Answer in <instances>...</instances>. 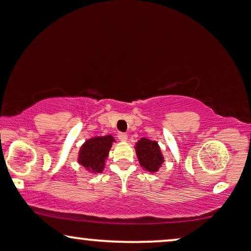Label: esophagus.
<instances>
[{
	"label": "esophagus",
	"mask_w": 251,
	"mask_h": 251,
	"mask_svg": "<svg viewBox=\"0 0 251 251\" xmlns=\"http://www.w3.org/2000/svg\"><path fill=\"white\" fill-rule=\"evenodd\" d=\"M118 137H119V139L121 142H126V141H128V135H126V133L120 132L119 135H118Z\"/></svg>",
	"instance_id": "esophagus-1"
}]
</instances>
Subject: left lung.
Masks as SVG:
<instances>
[{
  "instance_id": "left-lung-1",
  "label": "left lung",
  "mask_w": 251,
  "mask_h": 251,
  "mask_svg": "<svg viewBox=\"0 0 251 251\" xmlns=\"http://www.w3.org/2000/svg\"><path fill=\"white\" fill-rule=\"evenodd\" d=\"M133 148H135L139 165L144 171L150 174L159 172V169L165 162V158L157 142L143 137L136 143Z\"/></svg>"
}]
</instances>
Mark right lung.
<instances>
[{
    "mask_svg": "<svg viewBox=\"0 0 251 251\" xmlns=\"http://www.w3.org/2000/svg\"><path fill=\"white\" fill-rule=\"evenodd\" d=\"M115 138L112 135L96 136L86 139L78 151L77 162L91 174L102 173Z\"/></svg>",
    "mask_w": 251,
    "mask_h": 251,
    "instance_id": "add662e5",
    "label": "right lung"
}]
</instances>
